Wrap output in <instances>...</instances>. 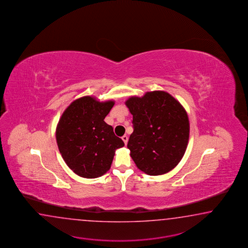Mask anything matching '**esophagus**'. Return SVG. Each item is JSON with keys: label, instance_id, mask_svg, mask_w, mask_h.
I'll return each instance as SVG.
<instances>
[{"label": "esophagus", "instance_id": "obj_1", "mask_svg": "<svg viewBox=\"0 0 248 248\" xmlns=\"http://www.w3.org/2000/svg\"><path fill=\"white\" fill-rule=\"evenodd\" d=\"M122 140H124V144L126 145L127 142H128V137H127L126 135H124V136L122 137Z\"/></svg>", "mask_w": 248, "mask_h": 248}]
</instances>
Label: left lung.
Segmentation results:
<instances>
[{"mask_svg": "<svg viewBox=\"0 0 248 248\" xmlns=\"http://www.w3.org/2000/svg\"><path fill=\"white\" fill-rule=\"evenodd\" d=\"M132 115L133 132L127 148L140 171L161 175L176 166L187 149L189 121L186 110L171 95L154 91L125 101Z\"/></svg>", "mask_w": 248, "mask_h": 248, "instance_id": "left-lung-1", "label": "left lung"}]
</instances>
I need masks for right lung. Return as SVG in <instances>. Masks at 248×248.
<instances>
[{
    "instance_id": "1",
    "label": "right lung",
    "mask_w": 248,
    "mask_h": 248,
    "mask_svg": "<svg viewBox=\"0 0 248 248\" xmlns=\"http://www.w3.org/2000/svg\"><path fill=\"white\" fill-rule=\"evenodd\" d=\"M115 102H100L84 96L76 99L62 114L56 140L67 166L83 178H98L110 169L117 149L124 146L113 127L104 121Z\"/></svg>"
}]
</instances>
